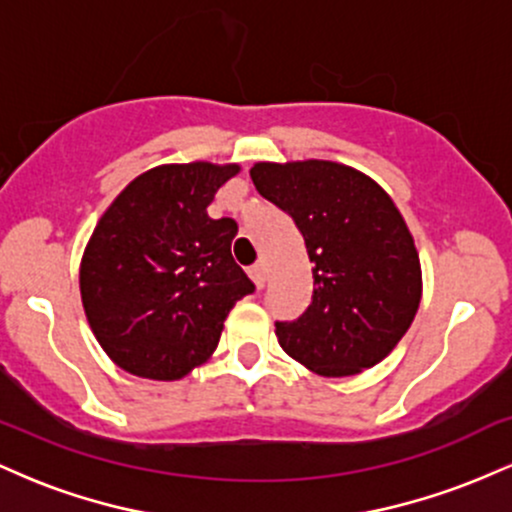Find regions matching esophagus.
<instances>
[{
  "label": "esophagus",
  "instance_id": "esophagus-1",
  "mask_svg": "<svg viewBox=\"0 0 512 512\" xmlns=\"http://www.w3.org/2000/svg\"><path fill=\"white\" fill-rule=\"evenodd\" d=\"M248 274H250L252 284H255L257 289H262V286H264V276H267V272H264V264L262 262L252 264V267L248 269Z\"/></svg>",
  "mask_w": 512,
  "mask_h": 512
}]
</instances>
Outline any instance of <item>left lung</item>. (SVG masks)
Here are the masks:
<instances>
[{
  "label": "left lung",
  "mask_w": 512,
  "mask_h": 512,
  "mask_svg": "<svg viewBox=\"0 0 512 512\" xmlns=\"http://www.w3.org/2000/svg\"><path fill=\"white\" fill-rule=\"evenodd\" d=\"M250 178L291 216L315 264L308 310L276 322L281 349L327 378L383 361L421 301L419 252L395 202L332 161L257 163Z\"/></svg>",
  "instance_id": "8db88e82"
}]
</instances>
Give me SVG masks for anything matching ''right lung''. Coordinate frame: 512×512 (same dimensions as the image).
I'll list each match as a JSON object with an SVG mask.
<instances>
[{
  "mask_svg": "<svg viewBox=\"0 0 512 512\" xmlns=\"http://www.w3.org/2000/svg\"><path fill=\"white\" fill-rule=\"evenodd\" d=\"M238 166L182 163L134 178L81 260L93 334L127 373L180 380L219 346L223 320L255 291L231 255L238 223L207 207Z\"/></svg>",
  "mask_w": 512,
  "mask_h": 512,
  "instance_id": "obj_1",
  "label": "right lung"
}]
</instances>
